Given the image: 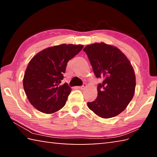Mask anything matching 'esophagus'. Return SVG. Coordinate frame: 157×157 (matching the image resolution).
Wrapping results in <instances>:
<instances>
[{
	"mask_svg": "<svg viewBox=\"0 0 157 157\" xmlns=\"http://www.w3.org/2000/svg\"><path fill=\"white\" fill-rule=\"evenodd\" d=\"M86 84L84 83L83 85H82V86H79V89H84L85 88H86Z\"/></svg>",
	"mask_w": 157,
	"mask_h": 157,
	"instance_id": "1",
	"label": "esophagus"
}]
</instances>
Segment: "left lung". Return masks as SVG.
Returning <instances> with one entry per match:
<instances>
[{
  "instance_id": "1",
  "label": "left lung",
  "mask_w": 157,
  "mask_h": 157,
  "mask_svg": "<svg viewBox=\"0 0 157 157\" xmlns=\"http://www.w3.org/2000/svg\"><path fill=\"white\" fill-rule=\"evenodd\" d=\"M95 75L102 78L98 86V97L87 102L88 107L103 118L116 116L125 109L134 97L136 76L129 60L115 46L103 42L84 48Z\"/></svg>"
}]
</instances>
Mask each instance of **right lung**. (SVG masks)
<instances>
[{
  "label": "right lung",
  "instance_id": "right-lung-1",
  "mask_svg": "<svg viewBox=\"0 0 157 157\" xmlns=\"http://www.w3.org/2000/svg\"><path fill=\"white\" fill-rule=\"evenodd\" d=\"M84 46L61 44L47 48L32 58L23 79L28 100L37 110L52 113L65 105L71 87L63 79L68 62L81 51Z\"/></svg>",
  "mask_w": 157,
  "mask_h": 157
}]
</instances>
